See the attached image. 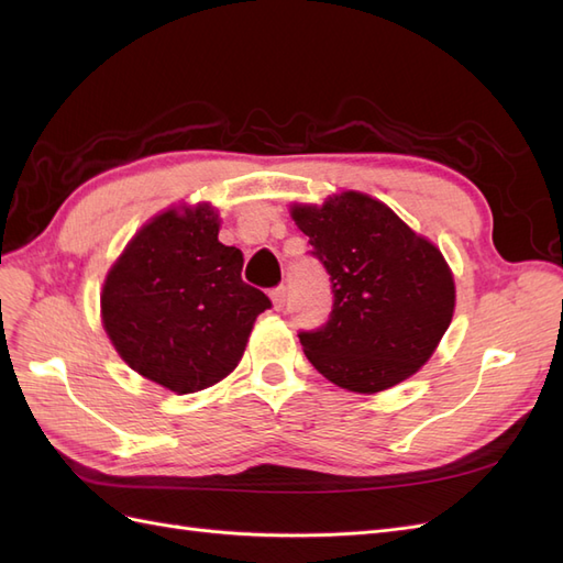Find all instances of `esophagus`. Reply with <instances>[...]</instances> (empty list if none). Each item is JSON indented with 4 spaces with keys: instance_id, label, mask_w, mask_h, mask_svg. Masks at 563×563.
<instances>
[{
    "instance_id": "esophagus-1",
    "label": "esophagus",
    "mask_w": 563,
    "mask_h": 563,
    "mask_svg": "<svg viewBox=\"0 0 563 563\" xmlns=\"http://www.w3.org/2000/svg\"><path fill=\"white\" fill-rule=\"evenodd\" d=\"M286 286H277V288H272L269 291V298H272V302H275V308L277 310H282L284 305H286Z\"/></svg>"
}]
</instances>
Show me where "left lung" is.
<instances>
[{
	"label": "left lung",
	"instance_id": "left-lung-1",
	"mask_svg": "<svg viewBox=\"0 0 563 563\" xmlns=\"http://www.w3.org/2000/svg\"><path fill=\"white\" fill-rule=\"evenodd\" d=\"M291 216L333 294L327 323L298 331L310 364L362 395L413 376L455 308L453 275L441 251L362 192L331 197L323 207H294Z\"/></svg>",
	"mask_w": 563,
	"mask_h": 563
}]
</instances>
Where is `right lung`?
I'll list each match as a JSON object with an SVG mask.
<instances>
[{"label":"right lung","mask_w":563,"mask_h":563,"mask_svg":"<svg viewBox=\"0 0 563 563\" xmlns=\"http://www.w3.org/2000/svg\"><path fill=\"white\" fill-rule=\"evenodd\" d=\"M218 228L207 203L157 216L119 255L100 296L122 360L178 395L232 373L255 317L272 308L242 282V251L220 244Z\"/></svg>","instance_id":"add662e5"}]
</instances>
